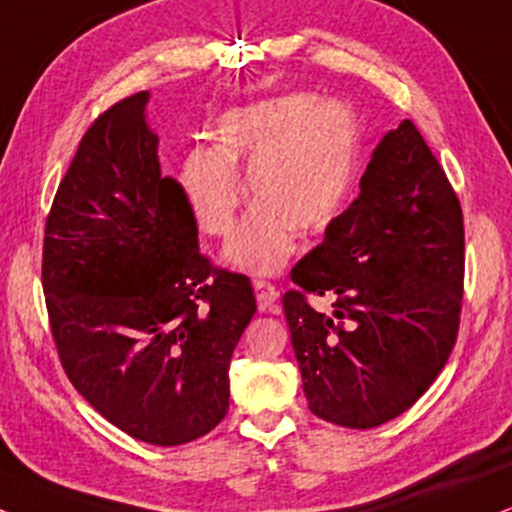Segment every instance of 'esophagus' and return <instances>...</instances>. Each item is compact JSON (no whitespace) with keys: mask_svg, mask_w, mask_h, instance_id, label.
Segmentation results:
<instances>
[{"mask_svg":"<svg viewBox=\"0 0 512 512\" xmlns=\"http://www.w3.org/2000/svg\"><path fill=\"white\" fill-rule=\"evenodd\" d=\"M254 289H256V301H258V311H275L277 299H280V292L270 280H263V277H256L254 280Z\"/></svg>","mask_w":512,"mask_h":512,"instance_id":"esophagus-1","label":"esophagus"}]
</instances>
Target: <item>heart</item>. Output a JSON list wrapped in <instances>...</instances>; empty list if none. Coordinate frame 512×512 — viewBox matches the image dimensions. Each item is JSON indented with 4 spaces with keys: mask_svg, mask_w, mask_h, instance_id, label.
Instances as JSON below:
<instances>
[{
    "mask_svg": "<svg viewBox=\"0 0 512 512\" xmlns=\"http://www.w3.org/2000/svg\"><path fill=\"white\" fill-rule=\"evenodd\" d=\"M216 149H197L180 170L194 218L208 235H230L242 206L239 166L254 211L227 244V258L270 273L294 249L296 230L320 235L342 213L356 170L358 135L351 111L306 94L263 99L227 111L211 130Z\"/></svg>",
    "mask_w": 512,
    "mask_h": 512,
    "instance_id": "b5f03b06",
    "label": "heart"
}]
</instances>
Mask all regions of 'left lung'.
I'll use <instances>...</instances> for the list:
<instances>
[{"instance_id": "obj_1", "label": "left lung", "mask_w": 512, "mask_h": 512, "mask_svg": "<svg viewBox=\"0 0 512 512\" xmlns=\"http://www.w3.org/2000/svg\"><path fill=\"white\" fill-rule=\"evenodd\" d=\"M463 275V208L425 137L403 121L282 296L311 413L370 430L413 406L458 339ZM311 295L328 304L313 307Z\"/></svg>"}]
</instances>
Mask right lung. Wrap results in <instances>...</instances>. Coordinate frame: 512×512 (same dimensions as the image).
Wrapping results in <instances>:
<instances>
[{"instance_id": "obj_1", "label": "right lung", "mask_w": 512, "mask_h": 512, "mask_svg": "<svg viewBox=\"0 0 512 512\" xmlns=\"http://www.w3.org/2000/svg\"><path fill=\"white\" fill-rule=\"evenodd\" d=\"M144 104L147 92L121 99L82 135L44 223L42 289L73 387L132 439L178 446L225 418L256 296L199 251Z\"/></svg>"}]
</instances>
